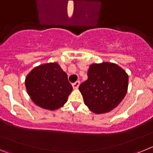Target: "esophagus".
Instances as JSON below:
<instances>
[{
    "mask_svg": "<svg viewBox=\"0 0 153 153\" xmlns=\"http://www.w3.org/2000/svg\"><path fill=\"white\" fill-rule=\"evenodd\" d=\"M79 84H80V82H79V81H76V82H75V83H74L72 84L73 88H74V89H77L78 87H79Z\"/></svg>",
    "mask_w": 153,
    "mask_h": 153,
    "instance_id": "obj_1",
    "label": "esophagus"
}]
</instances>
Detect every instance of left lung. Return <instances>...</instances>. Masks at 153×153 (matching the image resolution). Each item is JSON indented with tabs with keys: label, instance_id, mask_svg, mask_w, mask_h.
I'll use <instances>...</instances> for the list:
<instances>
[{
	"label": "left lung",
	"instance_id": "8db88e82",
	"mask_svg": "<svg viewBox=\"0 0 153 153\" xmlns=\"http://www.w3.org/2000/svg\"><path fill=\"white\" fill-rule=\"evenodd\" d=\"M88 79L79 90L84 103L93 113H107L123 100L128 88V75L118 65L102 63L90 65Z\"/></svg>",
	"mask_w": 153,
	"mask_h": 153
}]
</instances>
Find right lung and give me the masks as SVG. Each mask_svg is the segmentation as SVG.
I'll list each match as a JSON object with an SVG mask.
<instances>
[{
    "label": "right lung",
    "instance_id": "1",
    "mask_svg": "<svg viewBox=\"0 0 153 153\" xmlns=\"http://www.w3.org/2000/svg\"><path fill=\"white\" fill-rule=\"evenodd\" d=\"M25 84L33 102L50 110L63 106L73 90L67 74L56 63L35 67L26 77Z\"/></svg>",
    "mask_w": 153,
    "mask_h": 153
}]
</instances>
